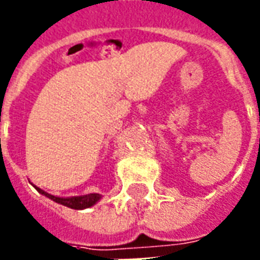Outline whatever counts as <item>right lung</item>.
Returning <instances> with one entry per match:
<instances>
[{"label": "right lung", "instance_id": "1", "mask_svg": "<svg viewBox=\"0 0 260 260\" xmlns=\"http://www.w3.org/2000/svg\"><path fill=\"white\" fill-rule=\"evenodd\" d=\"M36 189L40 193H43V195H46L50 199H53L54 202H57L59 205H64L67 207H71V209H86V207H90L102 198L99 193H90V195L85 196H74V198H58V196L50 195V193L42 191L39 188H36Z\"/></svg>", "mask_w": 260, "mask_h": 260}]
</instances>
